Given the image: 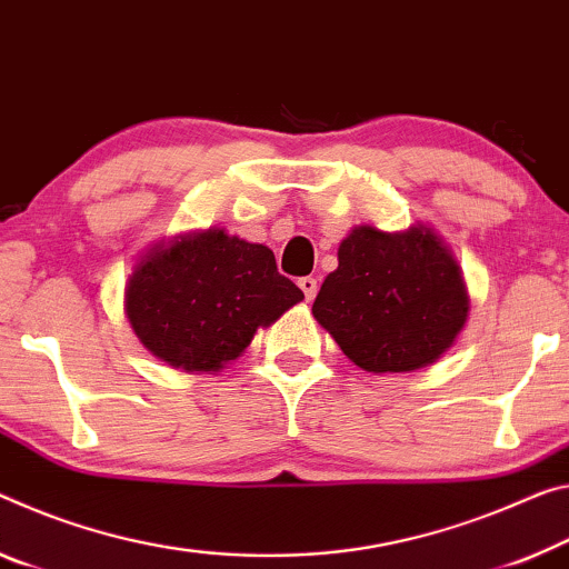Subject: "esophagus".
Returning a JSON list of instances; mask_svg holds the SVG:
<instances>
[{
  "mask_svg": "<svg viewBox=\"0 0 569 569\" xmlns=\"http://www.w3.org/2000/svg\"><path fill=\"white\" fill-rule=\"evenodd\" d=\"M299 286H301V291H303V296H306V301H313V299H317V291H319L317 278L303 276L301 281H299Z\"/></svg>",
  "mask_w": 569,
  "mask_h": 569,
  "instance_id": "obj_1",
  "label": "esophagus"
}]
</instances>
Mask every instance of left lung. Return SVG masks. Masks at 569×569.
Returning <instances> with one entry per match:
<instances>
[{"mask_svg": "<svg viewBox=\"0 0 569 569\" xmlns=\"http://www.w3.org/2000/svg\"><path fill=\"white\" fill-rule=\"evenodd\" d=\"M313 317L367 372H410L453 345L468 317L463 276L428 228L387 236L351 230L327 276Z\"/></svg>", "mask_w": 569, "mask_h": 569, "instance_id": "left-lung-1", "label": "left lung"}]
</instances>
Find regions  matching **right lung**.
<instances>
[{
  "mask_svg": "<svg viewBox=\"0 0 569 569\" xmlns=\"http://www.w3.org/2000/svg\"><path fill=\"white\" fill-rule=\"evenodd\" d=\"M301 299V288L278 273L270 248L207 230L141 260L126 288V317L167 365L218 372L258 327Z\"/></svg>",
  "mask_w": 569,
  "mask_h": 569,
  "instance_id": "add662e5",
  "label": "right lung"
}]
</instances>
